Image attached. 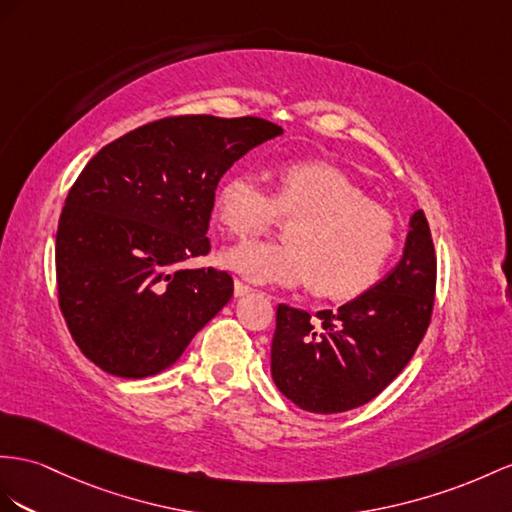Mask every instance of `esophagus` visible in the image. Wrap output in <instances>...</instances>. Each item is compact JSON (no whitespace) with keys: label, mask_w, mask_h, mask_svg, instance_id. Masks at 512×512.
<instances>
[{"label":"esophagus","mask_w":512,"mask_h":512,"mask_svg":"<svg viewBox=\"0 0 512 512\" xmlns=\"http://www.w3.org/2000/svg\"><path fill=\"white\" fill-rule=\"evenodd\" d=\"M233 292H235V296H246V294L253 292V287L246 285V283L240 281V279H235V281H233Z\"/></svg>","instance_id":"1"}]
</instances>
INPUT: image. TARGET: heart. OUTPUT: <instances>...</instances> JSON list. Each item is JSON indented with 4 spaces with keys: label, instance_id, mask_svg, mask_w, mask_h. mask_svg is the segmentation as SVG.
Returning <instances> with one entry per match:
<instances>
[{
    "label": "heart",
    "instance_id": "1",
    "mask_svg": "<svg viewBox=\"0 0 512 512\" xmlns=\"http://www.w3.org/2000/svg\"><path fill=\"white\" fill-rule=\"evenodd\" d=\"M216 218L238 240L281 222L290 242H251L222 253V264L255 283L311 285L324 298H357L383 277L396 251V220L344 170L296 160L279 166L270 192L251 170H235L214 196Z\"/></svg>",
    "mask_w": 512,
    "mask_h": 512
}]
</instances>
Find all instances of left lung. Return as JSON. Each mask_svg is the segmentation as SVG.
I'll use <instances>...</instances> for the list:
<instances>
[{"label": "left lung", "mask_w": 512, "mask_h": 512, "mask_svg": "<svg viewBox=\"0 0 512 512\" xmlns=\"http://www.w3.org/2000/svg\"><path fill=\"white\" fill-rule=\"evenodd\" d=\"M437 255L422 209L383 281L337 311L277 307L270 370L279 391L311 413H342L376 398L422 342L435 305Z\"/></svg>", "instance_id": "left-lung-1"}]
</instances>
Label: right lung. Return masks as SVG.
Masks as SVG:
<instances>
[{"instance_id": "1", "label": "right lung", "mask_w": 512, "mask_h": 512, "mask_svg": "<svg viewBox=\"0 0 512 512\" xmlns=\"http://www.w3.org/2000/svg\"><path fill=\"white\" fill-rule=\"evenodd\" d=\"M283 129L257 116H166L106 144L75 179L56 233L58 303L97 368H170L233 296L225 270H181L209 253L220 177Z\"/></svg>"}]
</instances>
